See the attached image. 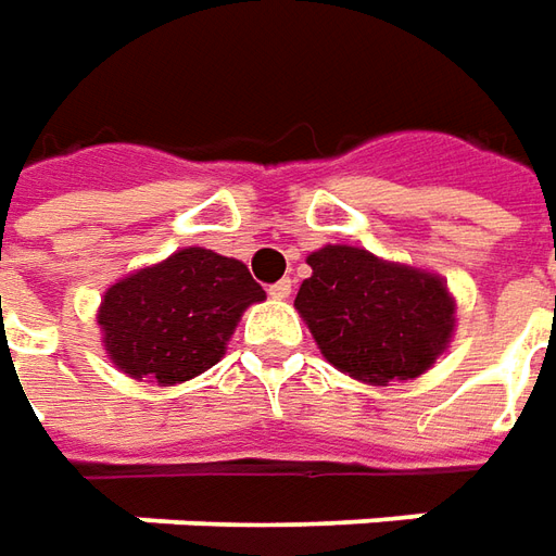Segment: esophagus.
<instances>
[{
	"label": "esophagus",
	"mask_w": 556,
	"mask_h": 556,
	"mask_svg": "<svg viewBox=\"0 0 556 556\" xmlns=\"http://www.w3.org/2000/svg\"><path fill=\"white\" fill-rule=\"evenodd\" d=\"M290 290H293V281H290V278H281L278 285L269 287V296L271 300H287V296H290Z\"/></svg>",
	"instance_id": "obj_1"
}]
</instances>
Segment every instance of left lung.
Segmentation results:
<instances>
[{
  "label": "left lung",
  "mask_w": 556,
  "mask_h": 556,
  "mask_svg": "<svg viewBox=\"0 0 556 556\" xmlns=\"http://www.w3.org/2000/svg\"><path fill=\"white\" fill-rule=\"evenodd\" d=\"M305 263L312 278L293 305L339 372L388 388L430 372L447 351L457 300L442 275L354 244H324Z\"/></svg>",
  "instance_id": "left-lung-1"
}]
</instances>
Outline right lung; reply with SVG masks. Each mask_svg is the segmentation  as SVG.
<instances>
[{
  "instance_id": "add662e5",
  "label": "right lung",
  "mask_w": 556,
  "mask_h": 556,
  "mask_svg": "<svg viewBox=\"0 0 556 556\" xmlns=\"http://www.w3.org/2000/svg\"><path fill=\"white\" fill-rule=\"evenodd\" d=\"M263 300L241 260L193 244L114 281L96 324L121 372L175 388L220 363L244 308Z\"/></svg>"
}]
</instances>
